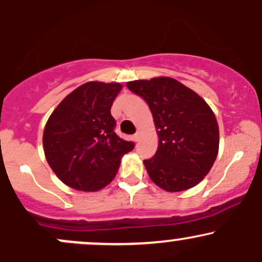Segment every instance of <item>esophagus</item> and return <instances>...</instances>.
Here are the masks:
<instances>
[{"label":"esophagus","mask_w":262,"mask_h":262,"mask_svg":"<svg viewBox=\"0 0 262 262\" xmlns=\"http://www.w3.org/2000/svg\"><path fill=\"white\" fill-rule=\"evenodd\" d=\"M133 139H134V141H139V139H140V135L139 134H134L133 135Z\"/></svg>","instance_id":"1"}]
</instances>
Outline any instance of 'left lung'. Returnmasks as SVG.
<instances>
[{
  "label": "left lung",
  "instance_id": "left-lung-1",
  "mask_svg": "<svg viewBox=\"0 0 262 262\" xmlns=\"http://www.w3.org/2000/svg\"><path fill=\"white\" fill-rule=\"evenodd\" d=\"M148 102L159 137L155 155L144 160L151 181L166 192L198 185L219 150V127L212 108L193 90L172 77L127 82Z\"/></svg>",
  "mask_w": 262,
  "mask_h": 262
}]
</instances>
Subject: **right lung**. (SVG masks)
I'll list each match as a JSON object with an SVG mask.
<instances>
[{
  "label": "right lung",
  "instance_id": "add662e5",
  "mask_svg": "<svg viewBox=\"0 0 262 262\" xmlns=\"http://www.w3.org/2000/svg\"><path fill=\"white\" fill-rule=\"evenodd\" d=\"M119 82L90 81L75 89L58 104L45 124V159L69 187L96 192L112 182L122 158L134 144L114 133L111 116Z\"/></svg>",
  "mask_w": 262,
  "mask_h": 262
}]
</instances>
